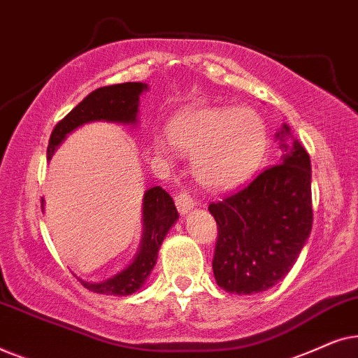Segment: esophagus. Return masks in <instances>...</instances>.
Here are the masks:
<instances>
[{
    "instance_id": "esophagus-1",
    "label": "esophagus",
    "mask_w": 358,
    "mask_h": 358,
    "mask_svg": "<svg viewBox=\"0 0 358 358\" xmlns=\"http://www.w3.org/2000/svg\"><path fill=\"white\" fill-rule=\"evenodd\" d=\"M174 200H176V207H178L180 215H187V213L190 212V210H192V208L195 207L194 200L190 199L187 194H184V192L176 194Z\"/></svg>"
}]
</instances>
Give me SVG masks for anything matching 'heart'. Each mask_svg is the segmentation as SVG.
<instances>
[{
    "label": "heart",
    "instance_id": "obj_1",
    "mask_svg": "<svg viewBox=\"0 0 358 358\" xmlns=\"http://www.w3.org/2000/svg\"><path fill=\"white\" fill-rule=\"evenodd\" d=\"M178 151L192 155V173L205 187L224 192L248 182L261 168L267 151V129L251 109L202 107L174 117L168 129ZM163 136L155 138L161 158L173 148Z\"/></svg>",
    "mask_w": 358,
    "mask_h": 358
}]
</instances>
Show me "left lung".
Listing matches in <instances>:
<instances>
[{
	"instance_id": "obj_1",
	"label": "left lung",
	"mask_w": 358,
	"mask_h": 358,
	"mask_svg": "<svg viewBox=\"0 0 358 358\" xmlns=\"http://www.w3.org/2000/svg\"><path fill=\"white\" fill-rule=\"evenodd\" d=\"M275 138L282 150L280 163L208 207L218 224L215 280L236 295H254L277 285L311 233L310 155L287 124Z\"/></svg>"
}]
</instances>
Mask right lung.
Masks as SVG:
<instances>
[{
	"mask_svg": "<svg viewBox=\"0 0 358 358\" xmlns=\"http://www.w3.org/2000/svg\"><path fill=\"white\" fill-rule=\"evenodd\" d=\"M143 91H148V85L145 83H122V85L104 86L92 91L65 119L55 125L48 141L47 159H52L55 150L71 131L85 124L102 120L136 125L140 96ZM178 218L179 213L171 195L159 185L148 189L143 195V234L134 261L124 271L102 282H86L83 278L78 280L90 292L102 293V295L127 296L138 292L153 271L161 244Z\"/></svg>",
	"mask_w": 358,
	"mask_h": 358,
	"instance_id": "add662e5",
	"label": "right lung"
}]
</instances>
